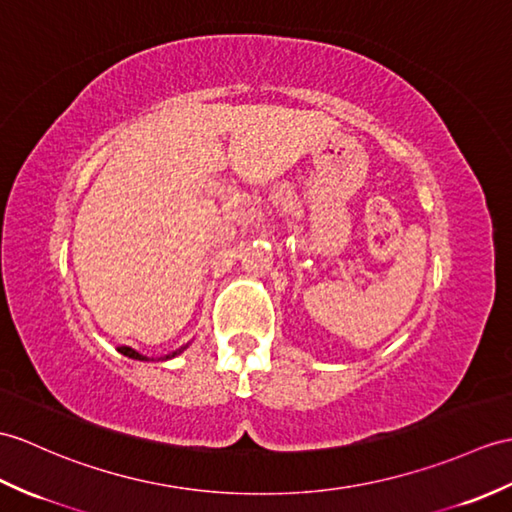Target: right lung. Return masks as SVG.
I'll list each match as a JSON object with an SVG mask.
<instances>
[{"label": "right lung", "mask_w": 512, "mask_h": 512, "mask_svg": "<svg viewBox=\"0 0 512 512\" xmlns=\"http://www.w3.org/2000/svg\"><path fill=\"white\" fill-rule=\"evenodd\" d=\"M185 349V347H183ZM183 349H178V351H174V353H170V355H165V358L163 360H170V358H174V355H178V353H181ZM117 351H120L122 355H126V358H133V360H148L146 358V355H141L139 351H135V349H130V347H120V349H117Z\"/></svg>", "instance_id": "1"}]
</instances>
